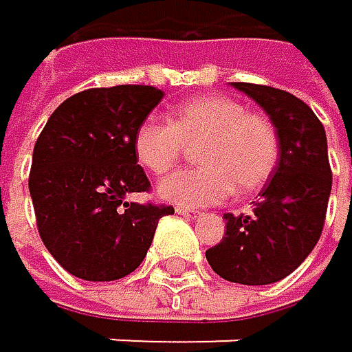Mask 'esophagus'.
<instances>
[{"label": "esophagus", "instance_id": "esophagus-1", "mask_svg": "<svg viewBox=\"0 0 352 352\" xmlns=\"http://www.w3.org/2000/svg\"><path fill=\"white\" fill-rule=\"evenodd\" d=\"M175 211H177L179 215H188V217L196 215V211H194V209H188V207H177V209H175Z\"/></svg>", "mask_w": 352, "mask_h": 352}]
</instances>
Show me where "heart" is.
Returning a JSON list of instances; mask_svg holds the SVG:
<instances>
[{"instance_id":"obj_1","label":"heart","mask_w":352,"mask_h":352,"mask_svg":"<svg viewBox=\"0 0 352 352\" xmlns=\"http://www.w3.org/2000/svg\"><path fill=\"white\" fill-rule=\"evenodd\" d=\"M186 143H200V166L168 175L158 184V194L188 209L217 205L232 190H260L278 160V137L270 120L221 94H200L177 105L168 122L145 120L133 145L139 164L160 175L179 162Z\"/></svg>"}]
</instances>
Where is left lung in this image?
<instances>
[{"mask_svg": "<svg viewBox=\"0 0 352 352\" xmlns=\"http://www.w3.org/2000/svg\"><path fill=\"white\" fill-rule=\"evenodd\" d=\"M270 118L278 160L249 215L226 213V234L207 251L209 266L241 285H270L315 249L331 192L327 137L315 111L292 92L232 82Z\"/></svg>", "mask_w": 352, "mask_h": 352, "instance_id": "8db88e82", "label": "left lung"}]
</instances>
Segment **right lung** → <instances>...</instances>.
Masks as SVG:
<instances>
[{"instance_id": "right-lung-1", "label": "right lung", "mask_w": 352, "mask_h": 352, "mask_svg": "<svg viewBox=\"0 0 352 352\" xmlns=\"http://www.w3.org/2000/svg\"><path fill=\"white\" fill-rule=\"evenodd\" d=\"M154 86L88 88L63 101L37 137L29 192L52 258L78 278L118 280L147 255L173 207L126 202L147 192L135 133L162 101Z\"/></svg>"}]
</instances>
